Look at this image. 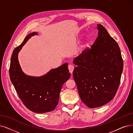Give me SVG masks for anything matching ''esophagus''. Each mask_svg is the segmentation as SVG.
<instances>
[{"label": "esophagus", "mask_w": 133, "mask_h": 133, "mask_svg": "<svg viewBox=\"0 0 133 133\" xmlns=\"http://www.w3.org/2000/svg\"><path fill=\"white\" fill-rule=\"evenodd\" d=\"M68 68H69V71L71 74L73 72V70L74 69V66L72 65V64H69L68 66Z\"/></svg>", "instance_id": "obj_1"}]
</instances>
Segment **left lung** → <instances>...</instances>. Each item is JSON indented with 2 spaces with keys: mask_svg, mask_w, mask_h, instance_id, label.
Wrapping results in <instances>:
<instances>
[{
  "mask_svg": "<svg viewBox=\"0 0 133 133\" xmlns=\"http://www.w3.org/2000/svg\"><path fill=\"white\" fill-rule=\"evenodd\" d=\"M91 49H85L73 61L72 73L82 102L89 108L100 107L117 91L123 69L118 45L101 24Z\"/></svg>",
  "mask_w": 133,
  "mask_h": 133,
  "instance_id": "8db88e82",
  "label": "left lung"
}]
</instances>
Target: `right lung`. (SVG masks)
I'll return each instance as SVG.
<instances>
[{
  "mask_svg": "<svg viewBox=\"0 0 133 133\" xmlns=\"http://www.w3.org/2000/svg\"><path fill=\"white\" fill-rule=\"evenodd\" d=\"M33 32L26 36L24 41L15 48L11 58L9 69L10 79L23 104L33 112L41 114L54 110L58 104L59 93L63 84L70 78L67 63L53 69L40 77L28 76L21 69L18 55Z\"/></svg>",
  "mask_w": 133,
  "mask_h": 133,
  "instance_id": "obj_1",
  "label": "right lung"
}]
</instances>
